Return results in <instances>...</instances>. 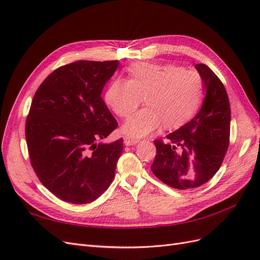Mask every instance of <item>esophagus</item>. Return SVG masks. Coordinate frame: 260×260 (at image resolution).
Instances as JSON below:
<instances>
[{
  "mask_svg": "<svg viewBox=\"0 0 260 260\" xmlns=\"http://www.w3.org/2000/svg\"><path fill=\"white\" fill-rule=\"evenodd\" d=\"M124 144L127 145V146H130V145H135V144H137L138 142H139V140L138 139H136V138H132V137H129V136H127V137H124Z\"/></svg>",
  "mask_w": 260,
  "mask_h": 260,
  "instance_id": "34e87169",
  "label": "esophagus"
}]
</instances>
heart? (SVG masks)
<instances>
[{"instance_id":"obj_1","label":"heart","mask_w":260,"mask_h":260,"mask_svg":"<svg viewBox=\"0 0 260 260\" xmlns=\"http://www.w3.org/2000/svg\"><path fill=\"white\" fill-rule=\"evenodd\" d=\"M131 78H117L107 89L105 100L115 114L128 118L143 102L147 107L133 115L124 131L144 137L158 129L177 128L198 111L204 96L202 77L194 70L172 64L137 62L130 67Z\"/></svg>"}]
</instances>
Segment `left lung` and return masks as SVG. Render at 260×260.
<instances>
[{
	"label": "left lung",
	"instance_id": "obj_1",
	"mask_svg": "<svg viewBox=\"0 0 260 260\" xmlns=\"http://www.w3.org/2000/svg\"><path fill=\"white\" fill-rule=\"evenodd\" d=\"M195 68L206 89L201 111L165 141H154L153 174L179 190L208 182L221 166L230 143L231 111L224 85L205 64Z\"/></svg>",
	"mask_w": 260,
	"mask_h": 260
}]
</instances>
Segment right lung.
Returning <instances> with one entry per match:
<instances>
[{
  "label": "right lung",
  "instance_id": "right-lung-1",
  "mask_svg": "<svg viewBox=\"0 0 260 260\" xmlns=\"http://www.w3.org/2000/svg\"><path fill=\"white\" fill-rule=\"evenodd\" d=\"M119 60H79L55 69L39 86L26 120L31 166L61 201L88 204L113 182L122 138L96 143L118 123L101 96Z\"/></svg>",
  "mask_w": 260,
  "mask_h": 260
}]
</instances>
